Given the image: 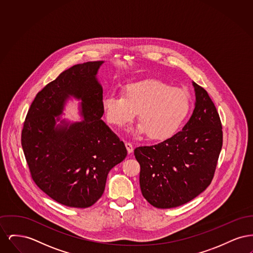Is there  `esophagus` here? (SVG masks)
<instances>
[{"label":"esophagus","instance_id":"esophagus-1","mask_svg":"<svg viewBox=\"0 0 253 253\" xmlns=\"http://www.w3.org/2000/svg\"><path fill=\"white\" fill-rule=\"evenodd\" d=\"M125 146H126V149H127V151H128V153H129V154H132V151H133V146H132V143H130V142H125Z\"/></svg>","mask_w":253,"mask_h":253}]
</instances>
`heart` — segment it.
<instances>
[{
	"label": "heart",
	"mask_w": 253,
	"mask_h": 253,
	"mask_svg": "<svg viewBox=\"0 0 253 253\" xmlns=\"http://www.w3.org/2000/svg\"><path fill=\"white\" fill-rule=\"evenodd\" d=\"M102 109L109 124L123 127L134 119L139 124L135 132L150 139L164 140L180 128L191 109L188 92L179 87L148 79L123 85L121 96L106 95Z\"/></svg>",
	"instance_id": "b5f03b06"
}]
</instances>
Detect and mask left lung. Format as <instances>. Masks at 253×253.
<instances>
[{
	"mask_svg": "<svg viewBox=\"0 0 253 253\" xmlns=\"http://www.w3.org/2000/svg\"><path fill=\"white\" fill-rule=\"evenodd\" d=\"M195 107L182 131L153 146L134 149L145 199L158 209L186 204L210 186L223 145L216 107L203 87L193 83Z\"/></svg>",
	"mask_w": 253,
	"mask_h": 253,
	"instance_id": "8db88e82",
	"label": "left lung"
}]
</instances>
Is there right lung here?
I'll return each mask as SVG.
<instances>
[{"instance_id":"obj_1","label":"right lung","mask_w":253,"mask_h":253,"mask_svg":"<svg viewBox=\"0 0 253 253\" xmlns=\"http://www.w3.org/2000/svg\"><path fill=\"white\" fill-rule=\"evenodd\" d=\"M102 63L89 61L60 73L37 94L22 130L32 179L49 197L71 208L95 204L110 169L127 156L124 143L101 121L103 92L96 75ZM69 95L82 100L84 121L56 127L55 117Z\"/></svg>"}]
</instances>
